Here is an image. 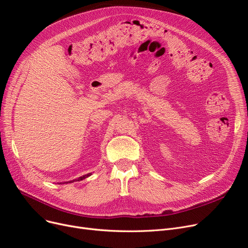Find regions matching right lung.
I'll return each mask as SVG.
<instances>
[{
  "instance_id": "right-lung-1",
  "label": "right lung",
  "mask_w": 248,
  "mask_h": 248,
  "mask_svg": "<svg viewBox=\"0 0 248 248\" xmlns=\"http://www.w3.org/2000/svg\"><path fill=\"white\" fill-rule=\"evenodd\" d=\"M90 175H91V174L88 173V174H86V175H84V176H81V177L78 178V181H79V180H83V179H85L86 177H88V176H90ZM73 181H74V180H73ZM73 181H70V182H73Z\"/></svg>"
}]
</instances>
